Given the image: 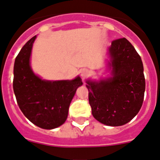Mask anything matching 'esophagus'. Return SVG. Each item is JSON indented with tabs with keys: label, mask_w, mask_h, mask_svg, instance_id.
<instances>
[{
	"label": "esophagus",
	"mask_w": 160,
	"mask_h": 160,
	"mask_svg": "<svg viewBox=\"0 0 160 160\" xmlns=\"http://www.w3.org/2000/svg\"><path fill=\"white\" fill-rule=\"evenodd\" d=\"M88 74H89L88 70L86 69V68H83V69H82L81 71H80V76H81V77L83 79L86 78V77L88 76Z\"/></svg>",
	"instance_id": "esophagus-1"
}]
</instances>
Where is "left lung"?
I'll use <instances>...</instances> for the list:
<instances>
[{
    "label": "left lung",
    "instance_id": "obj_1",
    "mask_svg": "<svg viewBox=\"0 0 160 160\" xmlns=\"http://www.w3.org/2000/svg\"><path fill=\"white\" fill-rule=\"evenodd\" d=\"M108 54L110 76L99 80H86L88 100L96 120L108 126H122L138 114L143 104V62L126 38L112 41Z\"/></svg>",
    "mask_w": 160,
    "mask_h": 160
}]
</instances>
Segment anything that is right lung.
Wrapping results in <instances>:
<instances>
[{"label": "right lung", "mask_w": 160, "mask_h": 160, "mask_svg": "<svg viewBox=\"0 0 160 160\" xmlns=\"http://www.w3.org/2000/svg\"><path fill=\"white\" fill-rule=\"evenodd\" d=\"M37 36L23 46L16 57L13 68V91L20 109L33 124L44 129L62 125L81 78L46 80L34 73L30 65L32 45Z\"/></svg>", "instance_id": "right-lung-1"}]
</instances>
